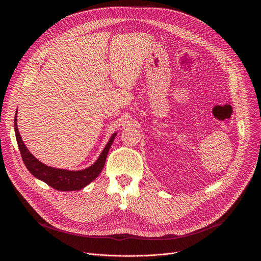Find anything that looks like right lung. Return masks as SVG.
Returning <instances> with one entry per match:
<instances>
[{"instance_id": "add662e5", "label": "right lung", "mask_w": 261, "mask_h": 261, "mask_svg": "<svg viewBox=\"0 0 261 261\" xmlns=\"http://www.w3.org/2000/svg\"><path fill=\"white\" fill-rule=\"evenodd\" d=\"M16 121H17V111L14 118V130H15V136H16L17 144L20 151V155L25 167L35 177L46 182L48 186H50L51 188L58 191L81 190L85 188L86 186H88L91 181H93L103 169L106 158H107V154L109 152V148L111 144H113L114 139L117 135V133H115L110 137L108 143L106 144L103 152L99 156L98 160L92 166L80 171H70V170L49 167L37 160L28 151L27 146L24 145L20 137V134L18 132Z\"/></svg>"}]
</instances>
